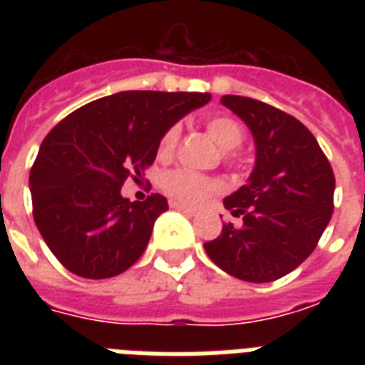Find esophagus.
Here are the masks:
<instances>
[{
	"label": "esophagus",
	"instance_id": "1",
	"mask_svg": "<svg viewBox=\"0 0 365 365\" xmlns=\"http://www.w3.org/2000/svg\"><path fill=\"white\" fill-rule=\"evenodd\" d=\"M170 208L183 212V214H189V216H195V214H197V208H193V206H187V205H182V202H178V200H170Z\"/></svg>",
	"mask_w": 365,
	"mask_h": 365
}]
</instances>
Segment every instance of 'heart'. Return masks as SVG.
<instances>
[{
    "label": "heart",
    "instance_id": "1",
    "mask_svg": "<svg viewBox=\"0 0 365 365\" xmlns=\"http://www.w3.org/2000/svg\"><path fill=\"white\" fill-rule=\"evenodd\" d=\"M206 130L223 151H233L244 140V128L237 119L229 115L210 117L206 121ZM178 140H180V125H172L170 128H166L159 142L160 157H170L176 149ZM160 187L178 202L199 205L206 197L216 193L220 185L212 178L197 174V172L187 170V168H178V170L166 172L165 176L160 178Z\"/></svg>",
    "mask_w": 365,
    "mask_h": 365
}]
</instances>
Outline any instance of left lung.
<instances>
[{"instance_id":"8db88e82","label":"left lung","mask_w":365,"mask_h":365,"mask_svg":"<svg viewBox=\"0 0 365 365\" xmlns=\"http://www.w3.org/2000/svg\"><path fill=\"white\" fill-rule=\"evenodd\" d=\"M254 134L248 183L223 200L239 225L205 242L208 257L246 282L282 278L312 254L334 212L335 176L317 138L295 117L259 100L222 96Z\"/></svg>"}]
</instances>
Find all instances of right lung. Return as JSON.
I'll use <instances>...</instances> for the list:
<instances>
[{"instance_id": "obj_1", "label": "right lung", "mask_w": 365, "mask_h": 365, "mask_svg": "<svg viewBox=\"0 0 365 365\" xmlns=\"http://www.w3.org/2000/svg\"><path fill=\"white\" fill-rule=\"evenodd\" d=\"M210 98L125 91L83 106L45 136L30 170L34 222L68 271L100 280L140 259L168 202L159 193L130 202L123 183L140 182L166 128Z\"/></svg>"}]
</instances>
